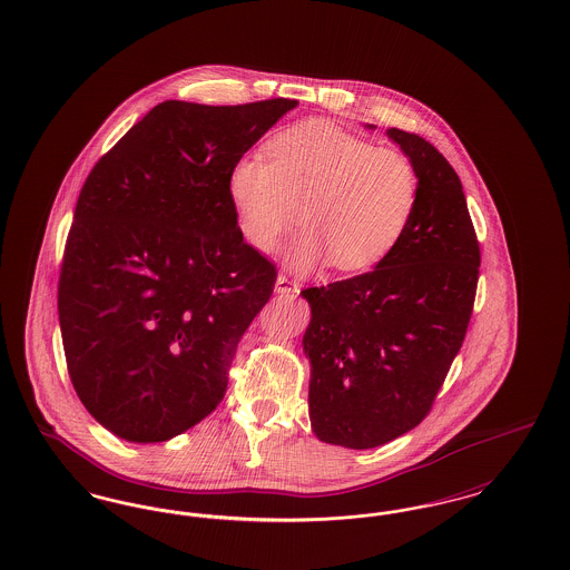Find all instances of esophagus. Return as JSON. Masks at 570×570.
I'll return each instance as SVG.
<instances>
[{"instance_id":"obj_1","label":"esophagus","mask_w":570,"mask_h":570,"mask_svg":"<svg viewBox=\"0 0 570 570\" xmlns=\"http://www.w3.org/2000/svg\"><path fill=\"white\" fill-rule=\"evenodd\" d=\"M275 293L277 295H293V293H297V284L286 273H279L277 279H275Z\"/></svg>"}]
</instances>
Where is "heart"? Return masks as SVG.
<instances>
[{
  "label": "heart",
  "mask_w": 570,
  "mask_h": 570,
  "mask_svg": "<svg viewBox=\"0 0 570 570\" xmlns=\"http://www.w3.org/2000/svg\"><path fill=\"white\" fill-rule=\"evenodd\" d=\"M228 175V196L245 239L272 249L298 216L297 265L331 258L340 272H365L404 239L419 205V175L397 149L312 121L288 128Z\"/></svg>",
  "instance_id": "heart-1"
}]
</instances>
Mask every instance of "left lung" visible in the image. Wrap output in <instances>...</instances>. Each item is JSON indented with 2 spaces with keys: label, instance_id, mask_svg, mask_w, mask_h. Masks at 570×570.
Instances as JSON below:
<instances>
[{
  "label": "left lung",
  "instance_id": "8db88e82",
  "mask_svg": "<svg viewBox=\"0 0 570 570\" xmlns=\"http://www.w3.org/2000/svg\"><path fill=\"white\" fill-rule=\"evenodd\" d=\"M386 135L419 175L404 239L372 272L301 291L312 307L303 335L312 430L346 449L386 444L430 414L463 344L481 265L453 166L419 135Z\"/></svg>",
  "mask_w": 570,
  "mask_h": 570
}]
</instances>
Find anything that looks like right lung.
Listing matches in <instances>:
<instances>
[{"instance_id": "1", "label": "right lung", "mask_w": 570, "mask_h": 570, "mask_svg": "<svg viewBox=\"0 0 570 570\" xmlns=\"http://www.w3.org/2000/svg\"><path fill=\"white\" fill-rule=\"evenodd\" d=\"M297 100H166L91 168L68 233L57 309L87 412L124 440L164 442L222 402L275 265L245 244L233 164Z\"/></svg>"}]
</instances>
